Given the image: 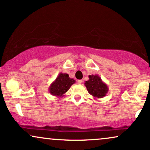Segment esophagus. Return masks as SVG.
Wrapping results in <instances>:
<instances>
[{
    "label": "esophagus",
    "mask_w": 150,
    "mask_h": 150,
    "mask_svg": "<svg viewBox=\"0 0 150 150\" xmlns=\"http://www.w3.org/2000/svg\"><path fill=\"white\" fill-rule=\"evenodd\" d=\"M77 84H78V85H81V84L82 83V80H78L77 81Z\"/></svg>",
    "instance_id": "1"
}]
</instances>
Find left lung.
<instances>
[{
  "label": "left lung",
  "instance_id": "8db88e82",
  "mask_svg": "<svg viewBox=\"0 0 150 150\" xmlns=\"http://www.w3.org/2000/svg\"><path fill=\"white\" fill-rule=\"evenodd\" d=\"M85 87L91 95L95 99H101L107 94L108 87L98 75H89V80L85 81Z\"/></svg>",
  "mask_w": 150,
  "mask_h": 150
}]
</instances>
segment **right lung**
<instances>
[{"instance_id":"add662e5","label":"right lung","mask_w":150,"mask_h":150,"mask_svg":"<svg viewBox=\"0 0 150 150\" xmlns=\"http://www.w3.org/2000/svg\"><path fill=\"white\" fill-rule=\"evenodd\" d=\"M75 82L73 78H70L67 73H59L58 77L50 85L49 91L51 95L63 97L70 87Z\"/></svg>"}]
</instances>
